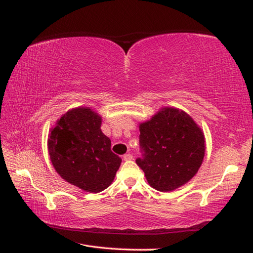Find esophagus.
Wrapping results in <instances>:
<instances>
[{"instance_id": "34e87169", "label": "esophagus", "mask_w": 253, "mask_h": 253, "mask_svg": "<svg viewBox=\"0 0 253 253\" xmlns=\"http://www.w3.org/2000/svg\"><path fill=\"white\" fill-rule=\"evenodd\" d=\"M123 159H124V161H130V160H132V154L127 153V154L124 155Z\"/></svg>"}]
</instances>
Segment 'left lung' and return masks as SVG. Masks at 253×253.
I'll use <instances>...</instances> for the list:
<instances>
[{
	"instance_id": "1",
	"label": "left lung",
	"mask_w": 253,
	"mask_h": 253,
	"mask_svg": "<svg viewBox=\"0 0 253 253\" xmlns=\"http://www.w3.org/2000/svg\"><path fill=\"white\" fill-rule=\"evenodd\" d=\"M143 157L136 160L149 185L175 190L195 176L203 162L206 139L200 126L182 110L162 107L139 124Z\"/></svg>"
}]
</instances>
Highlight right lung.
<instances>
[{"label":"right lung","instance_id":"right-lung-1","mask_svg":"<svg viewBox=\"0 0 253 253\" xmlns=\"http://www.w3.org/2000/svg\"><path fill=\"white\" fill-rule=\"evenodd\" d=\"M102 117L90 107L67 111L50 129L47 150L56 173L79 189L96 193L115 178L122 159L101 130Z\"/></svg>","mask_w":253,"mask_h":253}]
</instances>
